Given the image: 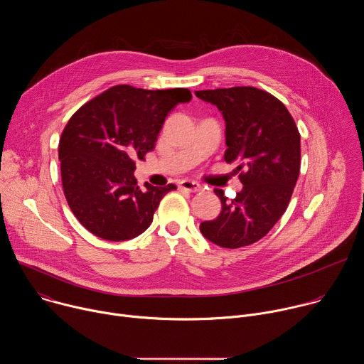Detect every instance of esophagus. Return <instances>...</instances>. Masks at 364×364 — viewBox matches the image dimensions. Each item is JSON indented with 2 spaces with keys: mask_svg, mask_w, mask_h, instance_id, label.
Listing matches in <instances>:
<instances>
[{
  "mask_svg": "<svg viewBox=\"0 0 364 364\" xmlns=\"http://www.w3.org/2000/svg\"><path fill=\"white\" fill-rule=\"evenodd\" d=\"M180 188L187 190V191H200L201 184H198L197 181H193V180H181L180 181Z\"/></svg>",
  "mask_w": 364,
  "mask_h": 364,
  "instance_id": "34e87169",
  "label": "esophagus"
}]
</instances>
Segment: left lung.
Here are the masks:
<instances>
[{
    "mask_svg": "<svg viewBox=\"0 0 364 364\" xmlns=\"http://www.w3.org/2000/svg\"><path fill=\"white\" fill-rule=\"evenodd\" d=\"M226 122L225 161L243 184L232 201L215 190L222 212L200 225L205 239L229 249L262 239L285 213L301 167V135L284 103L253 86L196 90Z\"/></svg>",
    "mask_w": 364,
    "mask_h": 364,
    "instance_id": "8db88e82",
    "label": "left lung"
}]
</instances>
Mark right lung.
<instances>
[{
    "instance_id": "1",
    "label": "right lung",
    "mask_w": 364,
    "mask_h": 364,
    "mask_svg": "<svg viewBox=\"0 0 364 364\" xmlns=\"http://www.w3.org/2000/svg\"><path fill=\"white\" fill-rule=\"evenodd\" d=\"M184 87L146 90L118 85L80 107L59 142L63 193L76 219L107 240H128L145 232L161 198L177 187L141 190L135 159L154 149L166 117L188 102Z\"/></svg>"
}]
</instances>
